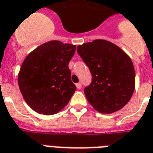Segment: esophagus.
I'll return each mask as SVG.
<instances>
[{
    "label": "esophagus",
    "instance_id": "34e87169",
    "mask_svg": "<svg viewBox=\"0 0 153 153\" xmlns=\"http://www.w3.org/2000/svg\"><path fill=\"white\" fill-rule=\"evenodd\" d=\"M76 87H77V89H80L81 88H82V84H81L80 82L77 83V84H76Z\"/></svg>",
    "mask_w": 153,
    "mask_h": 153
}]
</instances>
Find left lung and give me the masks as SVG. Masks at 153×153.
Returning <instances> with one entry per match:
<instances>
[{
    "instance_id": "1",
    "label": "left lung",
    "mask_w": 153,
    "mask_h": 153,
    "mask_svg": "<svg viewBox=\"0 0 153 153\" xmlns=\"http://www.w3.org/2000/svg\"><path fill=\"white\" fill-rule=\"evenodd\" d=\"M93 76L85 94L95 110L103 114L120 111L135 89V71L130 57L116 45L97 39L77 47Z\"/></svg>"
}]
</instances>
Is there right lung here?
I'll return each instance as SVG.
<instances>
[{
	"mask_svg": "<svg viewBox=\"0 0 153 153\" xmlns=\"http://www.w3.org/2000/svg\"><path fill=\"white\" fill-rule=\"evenodd\" d=\"M76 45L49 41L28 54L18 74L23 99L33 111L45 115L61 111L76 90L68 64Z\"/></svg>",
	"mask_w": 153,
	"mask_h": 153,
	"instance_id": "add662e5",
	"label": "right lung"
}]
</instances>
